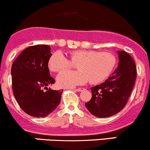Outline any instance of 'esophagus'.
<instances>
[{
	"instance_id": "obj_1",
	"label": "esophagus",
	"mask_w": 150,
	"mask_h": 150,
	"mask_svg": "<svg viewBox=\"0 0 150 150\" xmlns=\"http://www.w3.org/2000/svg\"><path fill=\"white\" fill-rule=\"evenodd\" d=\"M75 91H77V92H82V91L85 90V89L84 88H82V87H80V88H77V89H75Z\"/></svg>"
}]
</instances>
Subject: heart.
Returning a JSON list of instances; mask_svg holds the SVG:
<instances>
[{"label": "heart", "mask_w": 150, "mask_h": 150, "mask_svg": "<svg viewBox=\"0 0 150 150\" xmlns=\"http://www.w3.org/2000/svg\"><path fill=\"white\" fill-rule=\"evenodd\" d=\"M70 61L60 51H55L49 58V69L55 73L77 65V71L63 72L57 76V83L61 87H74L89 81L97 84L106 80L112 73L116 64V58L108 52L79 49L69 53Z\"/></svg>", "instance_id": "b5f03b06"}]
</instances>
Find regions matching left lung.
I'll return each mask as SVG.
<instances>
[{"mask_svg":"<svg viewBox=\"0 0 150 150\" xmlns=\"http://www.w3.org/2000/svg\"><path fill=\"white\" fill-rule=\"evenodd\" d=\"M118 68L106 80L91 87L92 99L86 108L99 118L112 116L126 105L135 85L137 70L132 58L124 51H118Z\"/></svg>","mask_w":150,"mask_h":150,"instance_id":"1","label":"left lung"}]
</instances>
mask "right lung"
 <instances>
[{
	"instance_id": "1",
	"label": "right lung",
	"mask_w": 150,
	"mask_h": 150,
	"mask_svg": "<svg viewBox=\"0 0 150 150\" xmlns=\"http://www.w3.org/2000/svg\"><path fill=\"white\" fill-rule=\"evenodd\" d=\"M48 45H36L27 48L12 65L13 91L18 104L30 116L46 117L52 113L61 102L63 89H48L54 84L48 68L51 56ZM47 89L44 92L42 88Z\"/></svg>"
}]
</instances>
